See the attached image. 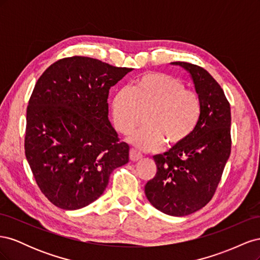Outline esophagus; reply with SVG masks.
Wrapping results in <instances>:
<instances>
[{"instance_id": "1", "label": "esophagus", "mask_w": 260, "mask_h": 260, "mask_svg": "<svg viewBox=\"0 0 260 260\" xmlns=\"http://www.w3.org/2000/svg\"><path fill=\"white\" fill-rule=\"evenodd\" d=\"M141 158H142V154H141L140 152H138L137 149H135V148H131L130 149V159L132 161H137V160H139Z\"/></svg>"}]
</instances>
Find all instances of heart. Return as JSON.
I'll return each instance as SVG.
<instances>
[{"label": "heart", "mask_w": 260, "mask_h": 260, "mask_svg": "<svg viewBox=\"0 0 260 260\" xmlns=\"http://www.w3.org/2000/svg\"><path fill=\"white\" fill-rule=\"evenodd\" d=\"M116 129L128 135L143 122L147 127L133 133L130 141L137 147L154 151L166 143L168 148L183 144L201 119L202 100L178 78L162 73L140 77L135 86L122 88L113 101Z\"/></svg>", "instance_id": "1"}]
</instances>
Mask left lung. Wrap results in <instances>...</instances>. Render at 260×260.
<instances>
[{"label": "left lung", "mask_w": 260, "mask_h": 260, "mask_svg": "<svg viewBox=\"0 0 260 260\" xmlns=\"http://www.w3.org/2000/svg\"><path fill=\"white\" fill-rule=\"evenodd\" d=\"M191 74L202 100L198 127L183 144L154 156L155 177L145 185L149 203L170 216H186L214 196L231 154V108L224 92L201 66L174 61Z\"/></svg>", "instance_id": "left-lung-1"}]
</instances>
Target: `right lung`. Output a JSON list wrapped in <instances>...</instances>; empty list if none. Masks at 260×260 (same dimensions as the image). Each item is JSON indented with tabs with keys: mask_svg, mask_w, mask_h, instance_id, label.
Returning a JSON list of instances; mask_svg holds the SVG:
<instances>
[{
	"mask_svg": "<svg viewBox=\"0 0 260 260\" xmlns=\"http://www.w3.org/2000/svg\"><path fill=\"white\" fill-rule=\"evenodd\" d=\"M131 70L72 56L38 79L27 107L25 153L39 188L55 206H88L103 194L114 169L129 161V145L108 120L107 99Z\"/></svg>",
	"mask_w": 260,
	"mask_h": 260,
	"instance_id": "1",
	"label": "right lung"
}]
</instances>
